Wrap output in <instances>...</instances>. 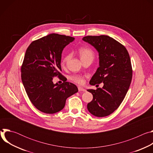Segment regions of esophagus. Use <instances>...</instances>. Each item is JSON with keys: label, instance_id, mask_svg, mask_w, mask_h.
<instances>
[{"label": "esophagus", "instance_id": "34e87169", "mask_svg": "<svg viewBox=\"0 0 153 153\" xmlns=\"http://www.w3.org/2000/svg\"><path fill=\"white\" fill-rule=\"evenodd\" d=\"M78 90H79V91H86V90L85 89H84V88H83L82 87H80V86H79L78 87Z\"/></svg>", "mask_w": 153, "mask_h": 153}]
</instances>
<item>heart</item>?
Returning a JSON list of instances; mask_svg holds the SVG:
<instances>
[{
  "label": "heart",
  "mask_w": 153,
  "mask_h": 153,
  "mask_svg": "<svg viewBox=\"0 0 153 153\" xmlns=\"http://www.w3.org/2000/svg\"><path fill=\"white\" fill-rule=\"evenodd\" d=\"M79 54L82 61H84L86 60H93L94 58V54L93 51L88 48H82L79 50ZM70 58V54H68L65 56L62 62V66L64 67L66 65L67 62ZM71 80L73 82L79 83V84H83L84 83V77L80 75H74L71 77Z\"/></svg>",
  "instance_id": "b5f03b06"
}]
</instances>
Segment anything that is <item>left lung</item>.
Masks as SVG:
<instances>
[{"label":"left lung","instance_id":"obj_1","mask_svg":"<svg viewBox=\"0 0 153 153\" xmlns=\"http://www.w3.org/2000/svg\"><path fill=\"white\" fill-rule=\"evenodd\" d=\"M82 40L94 47L99 53V67L90 84L103 83L102 88L87 90L93 96L87 108L96 117H105L117 110L129 89L133 76L129 55L123 45L108 36H88Z\"/></svg>","mask_w":153,"mask_h":153}]
</instances>
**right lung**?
<instances>
[{
    "label": "right lung",
    "mask_w": 153,
    "mask_h": 153,
    "mask_svg": "<svg viewBox=\"0 0 153 153\" xmlns=\"http://www.w3.org/2000/svg\"><path fill=\"white\" fill-rule=\"evenodd\" d=\"M74 40L70 36L53 33L33 41L26 51L21 67L22 81L31 103L43 113L60 111L67 99L78 91L72 83L53 82L54 77H63L60 73L62 53Z\"/></svg>",
    "instance_id": "right-lung-1"
}]
</instances>
